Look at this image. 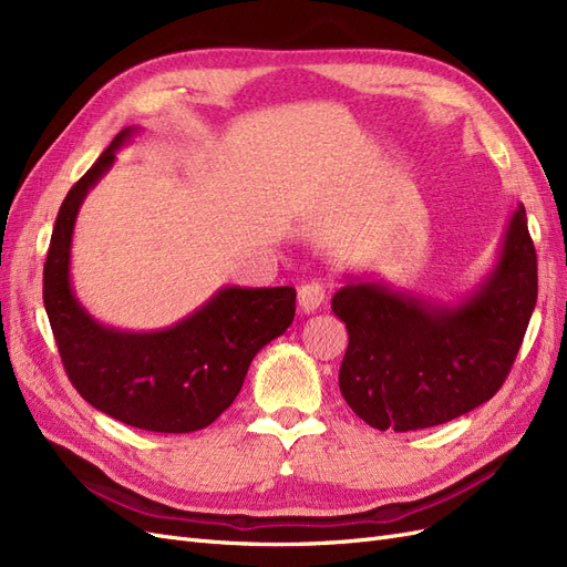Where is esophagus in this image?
Segmentation results:
<instances>
[{"label":"esophagus","instance_id":"34e87169","mask_svg":"<svg viewBox=\"0 0 567 567\" xmlns=\"http://www.w3.org/2000/svg\"><path fill=\"white\" fill-rule=\"evenodd\" d=\"M323 298H326V290H323V286L319 281L305 284L298 290V310L302 315H312L323 305Z\"/></svg>","mask_w":567,"mask_h":567}]
</instances>
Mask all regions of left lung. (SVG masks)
<instances>
[{
    "instance_id": "1",
    "label": "left lung",
    "mask_w": 567,
    "mask_h": 567,
    "mask_svg": "<svg viewBox=\"0 0 567 567\" xmlns=\"http://www.w3.org/2000/svg\"><path fill=\"white\" fill-rule=\"evenodd\" d=\"M331 298L348 326L338 385L379 431H421L494 398L537 305V252L527 215L513 210L492 269L456 298L419 296L367 274H346Z\"/></svg>"
}]
</instances>
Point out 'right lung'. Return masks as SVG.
I'll list each match as a JSON object with an SVG mask.
<instances>
[{"instance_id": "right-lung-1", "label": "right lung", "mask_w": 567, "mask_h": 567, "mask_svg": "<svg viewBox=\"0 0 567 567\" xmlns=\"http://www.w3.org/2000/svg\"><path fill=\"white\" fill-rule=\"evenodd\" d=\"M142 127H125L68 192L44 265V310L68 379L94 409L151 433H194L229 409L255 354L286 333L296 288L225 286L161 331H125L94 319L71 277L84 198Z\"/></svg>"}]
</instances>
